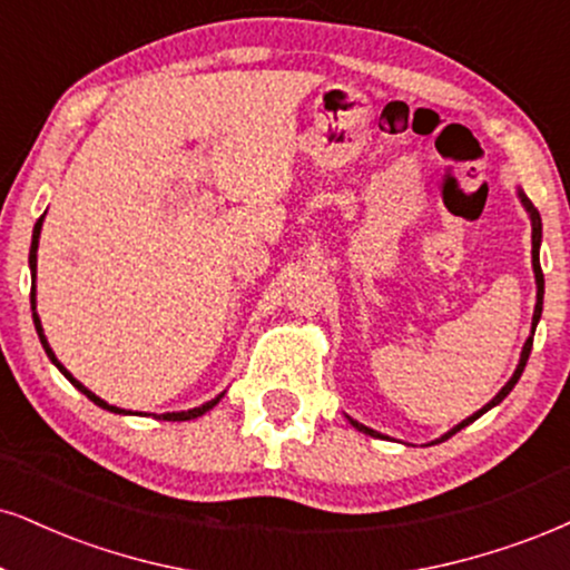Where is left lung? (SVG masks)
<instances>
[{
    "mask_svg": "<svg viewBox=\"0 0 570 570\" xmlns=\"http://www.w3.org/2000/svg\"><path fill=\"white\" fill-rule=\"evenodd\" d=\"M518 198H521V203H523V208L529 210V216H531V264H533V277H537V306H533V320H531V335H529V341L523 343V351H521V362H518V367H515V372H512V377L508 383H504V389L497 393L494 399H491V402L483 406V410H479L475 414H470L468 420H462L460 425H454L452 431L449 433H444L441 435V439H435L433 444H439V441H446L449 435H454L456 431H462V428L465 425H470L473 423V420H479L483 412H489L491 406H497L502 402L504 396H508V393L515 389V383L521 381V375H523V370H525V362H529V354H531V346H533V330H537V322H539V317H542V301H544V274H542V264H539V245H542V216H539V210L533 208V203L525 198V195L521 193V189H518ZM351 420V417H348ZM351 425L356 428V431H362V433H367V435H372V439H381V433L377 431H372V428H367V425H362V423H356V420H351Z\"/></svg>",
    "mask_w": 570,
    "mask_h": 570,
    "instance_id": "8db88e82",
    "label": "left lung"
}]
</instances>
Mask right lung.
Returning <instances> with one entry per match:
<instances>
[{
    "label": "right lung",
    "mask_w": 570,
    "mask_h": 570,
    "mask_svg": "<svg viewBox=\"0 0 570 570\" xmlns=\"http://www.w3.org/2000/svg\"><path fill=\"white\" fill-rule=\"evenodd\" d=\"M41 222H45V216H39V222L33 224V237H31V253H28V266H31V277L37 279V248H39V235H41ZM31 312H33V325H37V333H39V341H41V346H45V351H47V356L49 360H52V364L55 367H58L62 375L68 377L70 383L76 385V389H79L83 396L89 399V402H95L97 406H102V410H108V412H116V414H135V412H126V410H121V406H114V404H108L105 402V399H100V396H95V393H91L87 385H81L79 381H76L73 375H70V372L62 367V364L58 362V356H55V351L49 348V343H47V338H45V330H41V320H39V314H37V287H33L31 291ZM222 396L224 393H219V396L216 399H210V402H206V404H200V406H195V410H187V412H166V414H158V417H164V420H195V417H200V414H206L208 410H214L216 404L222 402Z\"/></svg>",
    "instance_id": "right-lung-1"
}]
</instances>
